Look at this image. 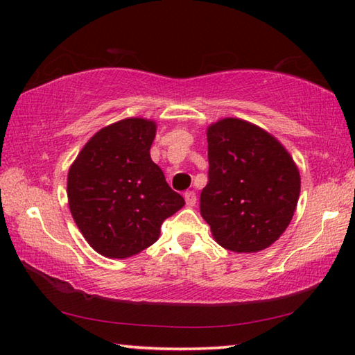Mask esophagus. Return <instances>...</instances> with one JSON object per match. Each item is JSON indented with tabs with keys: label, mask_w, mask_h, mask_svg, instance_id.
I'll use <instances>...</instances> for the list:
<instances>
[{
	"label": "esophagus",
	"mask_w": 355,
	"mask_h": 355,
	"mask_svg": "<svg viewBox=\"0 0 355 355\" xmlns=\"http://www.w3.org/2000/svg\"><path fill=\"white\" fill-rule=\"evenodd\" d=\"M184 200H186V205L188 207H194L196 202H197V196L194 191H186L184 192Z\"/></svg>",
	"instance_id": "1"
}]
</instances>
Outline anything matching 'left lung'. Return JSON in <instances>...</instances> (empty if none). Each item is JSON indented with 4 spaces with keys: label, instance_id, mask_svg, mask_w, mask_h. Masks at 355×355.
I'll list each match as a JSON object with an SVG mask.
<instances>
[{
    "label": "left lung",
    "instance_id": "left-lung-1",
    "mask_svg": "<svg viewBox=\"0 0 355 355\" xmlns=\"http://www.w3.org/2000/svg\"><path fill=\"white\" fill-rule=\"evenodd\" d=\"M208 183L200 214L218 244L258 252L277 241L297 205L300 177L284 146L239 119L208 128Z\"/></svg>",
    "mask_w": 355,
    "mask_h": 355
}]
</instances>
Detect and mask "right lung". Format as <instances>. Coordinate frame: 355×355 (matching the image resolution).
I'll use <instances>...</instances> for the list:
<instances>
[{
    "mask_svg": "<svg viewBox=\"0 0 355 355\" xmlns=\"http://www.w3.org/2000/svg\"><path fill=\"white\" fill-rule=\"evenodd\" d=\"M155 133L152 120H120L100 130L70 167L71 216L103 257L139 254L158 239L164 219L184 205L150 158Z\"/></svg>",
    "mask_w": 355,
    "mask_h": 355,
    "instance_id": "1",
    "label": "right lung"
}]
</instances>
